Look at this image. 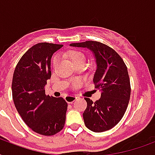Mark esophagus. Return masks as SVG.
<instances>
[{
	"label": "esophagus",
	"mask_w": 155,
	"mask_h": 155,
	"mask_svg": "<svg viewBox=\"0 0 155 155\" xmlns=\"http://www.w3.org/2000/svg\"><path fill=\"white\" fill-rule=\"evenodd\" d=\"M76 99H77V97H75V96H67V97H65V101L68 104H71Z\"/></svg>",
	"instance_id": "34e87169"
}]
</instances>
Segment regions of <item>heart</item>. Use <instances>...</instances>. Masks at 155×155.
<instances>
[{
	"label": "heart",
	"mask_w": 155,
	"mask_h": 155,
	"mask_svg": "<svg viewBox=\"0 0 155 155\" xmlns=\"http://www.w3.org/2000/svg\"><path fill=\"white\" fill-rule=\"evenodd\" d=\"M68 55L70 57L71 60L75 66L80 65V64H84L86 62V56L83 52L80 51H71L68 53ZM58 57L57 55L54 56L52 60L53 65L55 66L58 63ZM79 82L78 81H74L73 82V86H77Z\"/></svg>",
	"instance_id": "obj_1"
}]
</instances>
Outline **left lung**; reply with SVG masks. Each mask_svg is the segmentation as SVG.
<instances>
[{
	"label": "left lung",
	"instance_id": "obj_1",
	"mask_svg": "<svg viewBox=\"0 0 155 155\" xmlns=\"http://www.w3.org/2000/svg\"><path fill=\"white\" fill-rule=\"evenodd\" d=\"M70 46L88 48L97 61L93 83L101 97L95 102L84 98L87 101L83 113L85 125L96 133L111 130L121 120L130 101L131 87L127 67L113 48L101 42L86 41Z\"/></svg>",
	"mask_w": 155,
	"mask_h": 155
}]
</instances>
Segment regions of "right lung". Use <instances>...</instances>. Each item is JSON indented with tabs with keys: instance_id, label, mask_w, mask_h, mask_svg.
Wrapping results in <instances>:
<instances>
[{
	"instance_id": "right-lung-1",
	"label": "right lung",
	"mask_w": 155,
	"mask_h": 155,
	"mask_svg": "<svg viewBox=\"0 0 155 155\" xmlns=\"http://www.w3.org/2000/svg\"><path fill=\"white\" fill-rule=\"evenodd\" d=\"M61 44L40 42L20 58L13 72V100L24 122L37 134L51 136L65 125L68 103L63 97L45 93L47 80L51 76V59Z\"/></svg>"
}]
</instances>
